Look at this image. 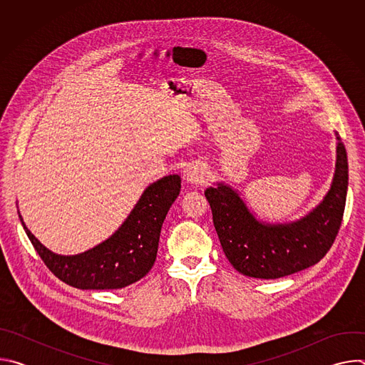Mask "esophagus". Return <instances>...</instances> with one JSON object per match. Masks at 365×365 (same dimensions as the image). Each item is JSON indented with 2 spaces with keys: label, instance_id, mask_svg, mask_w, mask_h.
Wrapping results in <instances>:
<instances>
[{
  "label": "esophagus",
  "instance_id": "esophagus-1",
  "mask_svg": "<svg viewBox=\"0 0 365 365\" xmlns=\"http://www.w3.org/2000/svg\"><path fill=\"white\" fill-rule=\"evenodd\" d=\"M205 178L203 169L197 165H187L186 169L183 170V180L186 183H192V185H197L202 183Z\"/></svg>",
  "mask_w": 365,
  "mask_h": 365
}]
</instances>
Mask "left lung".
Wrapping results in <instances>:
<instances>
[{
  "label": "left lung",
  "mask_w": 365,
  "mask_h": 365,
  "mask_svg": "<svg viewBox=\"0 0 365 365\" xmlns=\"http://www.w3.org/2000/svg\"><path fill=\"white\" fill-rule=\"evenodd\" d=\"M336 135V165L331 189L306 217L289 224L258 221L231 186L217 183L205 196L214 225L232 267L255 279H279L315 266L332 247L345 210L348 159Z\"/></svg>",
  "instance_id": "8db88e82"
}]
</instances>
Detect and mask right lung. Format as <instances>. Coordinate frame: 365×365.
I'll return each mask as SVG.
<instances>
[{
  "label": "right lung",
  "instance_id": "right-lung-1",
  "mask_svg": "<svg viewBox=\"0 0 365 365\" xmlns=\"http://www.w3.org/2000/svg\"><path fill=\"white\" fill-rule=\"evenodd\" d=\"M180 192V176L170 175L151 183L124 224L99 245L76 255L47 250L20 221L47 269L66 284L82 290H113L143 279L158 255L162 225Z\"/></svg>",
  "mask_w": 365,
  "mask_h": 365
}]
</instances>
